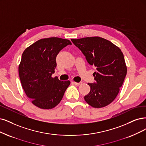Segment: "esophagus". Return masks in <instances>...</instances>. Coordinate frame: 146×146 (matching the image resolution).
I'll return each mask as SVG.
<instances>
[{
	"label": "esophagus",
	"instance_id": "1",
	"mask_svg": "<svg viewBox=\"0 0 146 146\" xmlns=\"http://www.w3.org/2000/svg\"><path fill=\"white\" fill-rule=\"evenodd\" d=\"M72 83H73V84H74V85H78V86H79V85H81V84H82V82H73Z\"/></svg>",
	"mask_w": 146,
	"mask_h": 146
}]
</instances>
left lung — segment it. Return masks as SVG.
I'll use <instances>...</instances> for the list:
<instances>
[{
  "label": "left lung",
  "mask_w": 146,
  "mask_h": 146,
  "mask_svg": "<svg viewBox=\"0 0 146 146\" xmlns=\"http://www.w3.org/2000/svg\"><path fill=\"white\" fill-rule=\"evenodd\" d=\"M91 66L96 67L95 82L88 83L90 93L84 97L96 108L105 107L114 101L126 76L127 67L121 50L111 41L99 36L72 39Z\"/></svg>",
  "instance_id": "1"
}]
</instances>
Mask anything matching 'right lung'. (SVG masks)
I'll return each instance as SVG.
<instances>
[{
	"instance_id": "add662e5",
	"label": "right lung",
	"mask_w": 146,
	"mask_h": 146,
	"mask_svg": "<svg viewBox=\"0 0 146 146\" xmlns=\"http://www.w3.org/2000/svg\"><path fill=\"white\" fill-rule=\"evenodd\" d=\"M72 42L52 37L41 39L26 48L21 56L19 73L21 85L32 103L49 110L58 105L70 82L52 78L56 67L59 52Z\"/></svg>"
}]
</instances>
